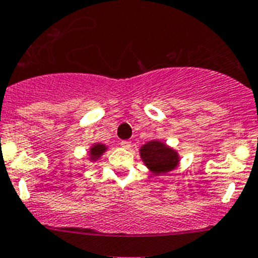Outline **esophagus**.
<instances>
[{"instance_id": "obj_1", "label": "esophagus", "mask_w": 258, "mask_h": 258, "mask_svg": "<svg viewBox=\"0 0 258 258\" xmlns=\"http://www.w3.org/2000/svg\"><path fill=\"white\" fill-rule=\"evenodd\" d=\"M120 145L124 149H130V147H132V142H130V140H123V142L120 143Z\"/></svg>"}]
</instances>
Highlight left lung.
<instances>
[{
    "label": "left lung",
    "mask_w": 258,
    "mask_h": 258,
    "mask_svg": "<svg viewBox=\"0 0 258 258\" xmlns=\"http://www.w3.org/2000/svg\"><path fill=\"white\" fill-rule=\"evenodd\" d=\"M143 163L154 175L168 174L179 166L180 155L177 150L161 140H150L139 149Z\"/></svg>",
    "instance_id": "1"
}]
</instances>
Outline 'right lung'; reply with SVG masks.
I'll list each match as a JSON object with an SVG mask.
<instances>
[{
  "mask_svg": "<svg viewBox=\"0 0 258 258\" xmlns=\"http://www.w3.org/2000/svg\"><path fill=\"white\" fill-rule=\"evenodd\" d=\"M108 150V147L105 144H102V143H94L93 145H90L88 149V159L92 163H95V161L99 160L103 156V154Z\"/></svg>",
  "mask_w": 258,
  "mask_h": 258,
  "instance_id": "1",
  "label": "right lung"
}]
</instances>
